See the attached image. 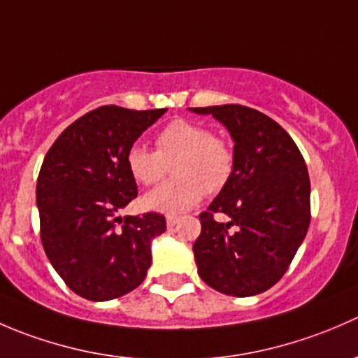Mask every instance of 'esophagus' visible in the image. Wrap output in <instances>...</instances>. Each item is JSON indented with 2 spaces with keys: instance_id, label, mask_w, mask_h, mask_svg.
Returning <instances> with one entry per match:
<instances>
[{
  "instance_id": "34e87169",
  "label": "esophagus",
  "mask_w": 358,
  "mask_h": 358,
  "mask_svg": "<svg viewBox=\"0 0 358 358\" xmlns=\"http://www.w3.org/2000/svg\"><path fill=\"white\" fill-rule=\"evenodd\" d=\"M178 216H173V215H169V216H166V223H168V227H175L176 223H178Z\"/></svg>"
}]
</instances>
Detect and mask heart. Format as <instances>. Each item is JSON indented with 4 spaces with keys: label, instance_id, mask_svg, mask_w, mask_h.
Listing matches in <instances>:
<instances>
[{
    "label": "heart",
    "instance_id": "obj_1",
    "mask_svg": "<svg viewBox=\"0 0 358 358\" xmlns=\"http://www.w3.org/2000/svg\"><path fill=\"white\" fill-rule=\"evenodd\" d=\"M156 150L131 145L126 152V169L136 183L152 187L173 165L171 182L143 197V206L154 211L183 213L194 208L206 194L225 189L236 169V152L227 138L213 135L208 126L189 119H175L157 133Z\"/></svg>",
    "mask_w": 358,
    "mask_h": 358
}]
</instances>
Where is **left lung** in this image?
Instances as JSON below:
<instances>
[{
	"instance_id": "1",
	"label": "left lung",
	"mask_w": 358,
	"mask_h": 358,
	"mask_svg": "<svg viewBox=\"0 0 358 358\" xmlns=\"http://www.w3.org/2000/svg\"><path fill=\"white\" fill-rule=\"evenodd\" d=\"M232 135L236 169L229 185L202 211L194 243L199 277L229 296H255L282 279L310 225V178L289 133L251 107H196ZM223 212L231 218L216 222Z\"/></svg>"
}]
</instances>
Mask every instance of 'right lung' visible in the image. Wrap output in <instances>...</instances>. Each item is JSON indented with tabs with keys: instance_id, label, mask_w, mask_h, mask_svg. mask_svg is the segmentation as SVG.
<instances>
[{
	"instance_id": "right-lung-1",
	"label": "right lung",
	"mask_w": 358,
	"mask_h": 358,
	"mask_svg": "<svg viewBox=\"0 0 358 358\" xmlns=\"http://www.w3.org/2000/svg\"><path fill=\"white\" fill-rule=\"evenodd\" d=\"M166 110L99 107L67 126L46 152L36 185L41 243L81 298L107 301L145 279L150 243L166 230V218L117 213L138 196L126 152Z\"/></svg>"
}]
</instances>
